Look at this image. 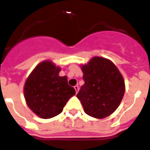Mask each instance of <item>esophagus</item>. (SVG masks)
Segmentation results:
<instances>
[{"mask_svg":"<svg viewBox=\"0 0 150 150\" xmlns=\"http://www.w3.org/2000/svg\"><path fill=\"white\" fill-rule=\"evenodd\" d=\"M74 88H75V92L77 93V92H79V86H75V87H74Z\"/></svg>","mask_w":150,"mask_h":150,"instance_id":"obj_1","label":"esophagus"}]
</instances>
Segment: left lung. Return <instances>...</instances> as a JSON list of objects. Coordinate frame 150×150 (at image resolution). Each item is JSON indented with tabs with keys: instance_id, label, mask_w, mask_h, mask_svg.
I'll list each match as a JSON object with an SVG mask.
<instances>
[{
	"instance_id": "left-lung-1",
	"label": "left lung",
	"mask_w": 150,
	"mask_h": 150,
	"mask_svg": "<svg viewBox=\"0 0 150 150\" xmlns=\"http://www.w3.org/2000/svg\"><path fill=\"white\" fill-rule=\"evenodd\" d=\"M85 84L77 94L87 115L103 119L112 114L125 93L123 77L112 62L95 56L81 66Z\"/></svg>"
}]
</instances>
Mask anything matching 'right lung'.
<instances>
[{
	"instance_id": "1",
	"label": "right lung",
	"mask_w": 150,
	"mask_h": 150,
	"mask_svg": "<svg viewBox=\"0 0 150 150\" xmlns=\"http://www.w3.org/2000/svg\"><path fill=\"white\" fill-rule=\"evenodd\" d=\"M61 68L51 61L41 62L27 79L24 96L29 109L42 119L60 114L69 98L75 95L67 76H59Z\"/></svg>"
}]
</instances>
